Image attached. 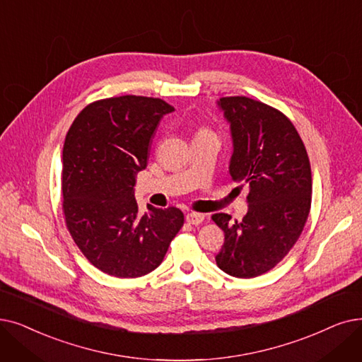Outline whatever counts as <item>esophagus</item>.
Wrapping results in <instances>:
<instances>
[{"instance_id": "esophagus-1", "label": "esophagus", "mask_w": 362, "mask_h": 362, "mask_svg": "<svg viewBox=\"0 0 362 362\" xmlns=\"http://www.w3.org/2000/svg\"><path fill=\"white\" fill-rule=\"evenodd\" d=\"M186 222L189 225H199L204 222V214L201 213H187L186 214Z\"/></svg>"}]
</instances>
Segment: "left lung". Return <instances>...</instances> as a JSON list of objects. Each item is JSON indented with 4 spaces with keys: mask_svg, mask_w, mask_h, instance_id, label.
<instances>
[{
    "mask_svg": "<svg viewBox=\"0 0 362 362\" xmlns=\"http://www.w3.org/2000/svg\"><path fill=\"white\" fill-rule=\"evenodd\" d=\"M217 105L230 125V177L245 182L250 192L241 222L225 213L211 216L225 232L216 263L230 276L255 278L271 271L300 237L310 210V164L293 122L278 109L245 96Z\"/></svg>",
    "mask_w": 362,
    "mask_h": 362,
    "instance_id": "8db88e82",
    "label": "left lung"
}]
</instances>
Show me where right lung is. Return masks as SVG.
<instances>
[{"mask_svg":"<svg viewBox=\"0 0 362 362\" xmlns=\"http://www.w3.org/2000/svg\"><path fill=\"white\" fill-rule=\"evenodd\" d=\"M175 111L167 102L119 96L94 102L72 122L62 153L66 226L81 253L117 278L144 276L161 264L183 213L155 209L142 214L136 175L146 168L156 125Z\"/></svg>","mask_w":362,"mask_h":362,"instance_id":"add662e5","label":"right lung"}]
</instances>
